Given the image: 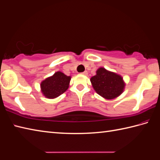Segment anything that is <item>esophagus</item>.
Instances as JSON below:
<instances>
[{"mask_svg":"<svg viewBox=\"0 0 160 160\" xmlns=\"http://www.w3.org/2000/svg\"><path fill=\"white\" fill-rule=\"evenodd\" d=\"M81 74H84V75H87V74H88V72H87V71H84V72H81Z\"/></svg>","mask_w":160,"mask_h":160,"instance_id":"1","label":"esophagus"}]
</instances>
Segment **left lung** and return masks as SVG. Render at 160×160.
<instances>
[{"mask_svg": "<svg viewBox=\"0 0 160 160\" xmlns=\"http://www.w3.org/2000/svg\"><path fill=\"white\" fill-rule=\"evenodd\" d=\"M90 81L97 94L107 99L118 97L125 88L122 77L103 68L97 70V74L91 78Z\"/></svg>", "mask_w": 160, "mask_h": 160, "instance_id": "left-lung-1", "label": "left lung"}]
</instances>
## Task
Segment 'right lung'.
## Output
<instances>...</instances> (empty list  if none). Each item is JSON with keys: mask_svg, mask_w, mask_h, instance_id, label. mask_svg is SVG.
<instances>
[{"mask_svg": "<svg viewBox=\"0 0 160 160\" xmlns=\"http://www.w3.org/2000/svg\"><path fill=\"white\" fill-rule=\"evenodd\" d=\"M71 77L62 72H57L41 83L42 92L48 98H55L68 88Z\"/></svg>", "mask_w": 160, "mask_h": 160, "instance_id": "obj_1", "label": "right lung"}]
</instances>
